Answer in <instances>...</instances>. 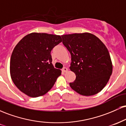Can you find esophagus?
I'll use <instances>...</instances> for the list:
<instances>
[{
    "label": "esophagus",
    "instance_id": "obj_1",
    "mask_svg": "<svg viewBox=\"0 0 126 126\" xmlns=\"http://www.w3.org/2000/svg\"><path fill=\"white\" fill-rule=\"evenodd\" d=\"M67 70H68V69H67V67H63V69H62V72H63V73H64V72H67Z\"/></svg>",
    "mask_w": 126,
    "mask_h": 126
}]
</instances>
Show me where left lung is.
<instances>
[{
  "instance_id": "1",
  "label": "left lung",
  "mask_w": 126,
  "mask_h": 126,
  "mask_svg": "<svg viewBox=\"0 0 126 126\" xmlns=\"http://www.w3.org/2000/svg\"><path fill=\"white\" fill-rule=\"evenodd\" d=\"M63 44L71 54L70 69L76 79L70 86L79 94H98L108 83L112 72L110 55L104 44L88 32L62 35Z\"/></svg>"
}]
</instances>
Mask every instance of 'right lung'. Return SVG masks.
<instances>
[{"instance_id": "obj_1", "label": "right lung", "mask_w": 126, "mask_h": 126, "mask_svg": "<svg viewBox=\"0 0 126 126\" xmlns=\"http://www.w3.org/2000/svg\"><path fill=\"white\" fill-rule=\"evenodd\" d=\"M62 41L60 35L32 32L14 48L10 61V73L14 84L30 97L46 94L62 71L52 64L51 51Z\"/></svg>"}]
</instances>
